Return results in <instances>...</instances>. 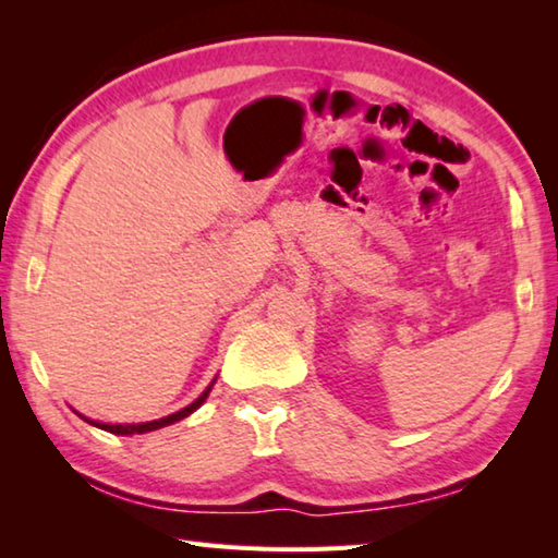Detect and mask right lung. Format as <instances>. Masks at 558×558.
I'll return each mask as SVG.
<instances>
[{"instance_id": "obj_1", "label": "right lung", "mask_w": 558, "mask_h": 558, "mask_svg": "<svg viewBox=\"0 0 558 558\" xmlns=\"http://www.w3.org/2000/svg\"><path fill=\"white\" fill-rule=\"evenodd\" d=\"M214 384H216V379H214L209 386H206V389H204V393L199 396V399L192 401L189 405H184L182 411L169 413V415H165V418H157V421H147V423H100V421L86 418V415H81V413H78V415H81V418L86 421V423H90V426L102 428V430H108V433H116V436H140V433H149V430H157V428L172 426V423L186 418L189 413H194V411L199 409V405L206 401V396H209V391H211V386H214Z\"/></svg>"}]
</instances>
